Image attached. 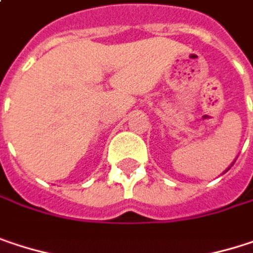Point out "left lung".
I'll list each match as a JSON object with an SVG mask.
<instances>
[{
    "label": "left lung",
    "instance_id": "8db88e82",
    "mask_svg": "<svg viewBox=\"0 0 253 253\" xmlns=\"http://www.w3.org/2000/svg\"><path fill=\"white\" fill-rule=\"evenodd\" d=\"M233 164H234V163H233ZM233 164H231V166H233ZM231 166H230V167H231ZM230 167H228L227 170H226V171H228V170H230ZM226 171H224V173H226Z\"/></svg>",
    "mask_w": 253,
    "mask_h": 253
}]
</instances>
